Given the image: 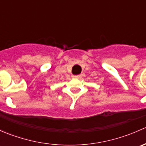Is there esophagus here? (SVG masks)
I'll return each instance as SVG.
<instances>
[{"label":"esophagus","mask_w":146,"mask_h":146,"mask_svg":"<svg viewBox=\"0 0 146 146\" xmlns=\"http://www.w3.org/2000/svg\"><path fill=\"white\" fill-rule=\"evenodd\" d=\"M72 77L75 78H81V76L80 75H77V76H72Z\"/></svg>","instance_id":"34e87169"}]
</instances>
